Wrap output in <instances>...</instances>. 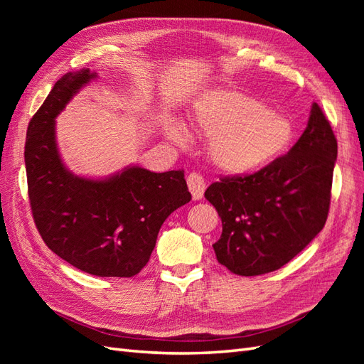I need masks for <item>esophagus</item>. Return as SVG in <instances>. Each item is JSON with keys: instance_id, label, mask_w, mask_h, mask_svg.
Masks as SVG:
<instances>
[{"instance_id": "obj_1", "label": "esophagus", "mask_w": 364, "mask_h": 364, "mask_svg": "<svg viewBox=\"0 0 364 364\" xmlns=\"http://www.w3.org/2000/svg\"><path fill=\"white\" fill-rule=\"evenodd\" d=\"M186 183H188V188L193 194V199L200 200L203 197L205 188H206V182L203 179V176L199 173H190L188 178H186Z\"/></svg>"}]
</instances>
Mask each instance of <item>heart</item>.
Segmentation results:
<instances>
[{
	"label": "heart",
	"mask_w": 364,
	"mask_h": 364,
	"mask_svg": "<svg viewBox=\"0 0 364 364\" xmlns=\"http://www.w3.org/2000/svg\"><path fill=\"white\" fill-rule=\"evenodd\" d=\"M193 126L211 139L213 162L230 174H247L267 167L290 150L296 135L289 117L234 90L203 95L193 107ZM165 134L178 144L186 142V132L181 124H170Z\"/></svg>",
	"instance_id": "b5f03b06"
}]
</instances>
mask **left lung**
Masks as SVG:
<instances>
[{"label":"left lung","instance_id":"1","mask_svg":"<svg viewBox=\"0 0 364 364\" xmlns=\"http://www.w3.org/2000/svg\"><path fill=\"white\" fill-rule=\"evenodd\" d=\"M337 139L313 103L306 129L287 155L246 176H223L206 200L222 218L217 261L240 277L274 272L321 232L331 202Z\"/></svg>","mask_w":364,"mask_h":364}]
</instances>
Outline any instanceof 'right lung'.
Segmentation results:
<instances>
[{
    "label": "right lung",
    "instance_id": "add662e5",
    "mask_svg": "<svg viewBox=\"0 0 364 364\" xmlns=\"http://www.w3.org/2000/svg\"><path fill=\"white\" fill-rule=\"evenodd\" d=\"M95 77L85 68L67 73L30 119L24 150L30 208L43 243L58 257L95 277L130 278L149 262L165 218L191 194L183 170L129 167L94 181L65 168L54 118Z\"/></svg>",
    "mask_w": 364,
    "mask_h": 364
}]
</instances>
